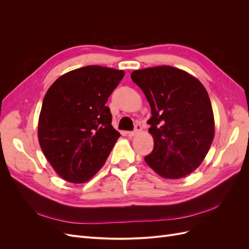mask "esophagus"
<instances>
[{"label": "esophagus", "instance_id": "34e87169", "mask_svg": "<svg viewBox=\"0 0 249 249\" xmlns=\"http://www.w3.org/2000/svg\"><path fill=\"white\" fill-rule=\"evenodd\" d=\"M141 131V125L140 124H136L135 125V130L134 131H130V132H127V136L129 137H134L135 135H136L137 133H139Z\"/></svg>", "mask_w": 249, "mask_h": 249}]
</instances>
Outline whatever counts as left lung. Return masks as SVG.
<instances>
[{"instance_id": "obj_1", "label": "left lung", "mask_w": 249, "mask_h": 249, "mask_svg": "<svg viewBox=\"0 0 249 249\" xmlns=\"http://www.w3.org/2000/svg\"><path fill=\"white\" fill-rule=\"evenodd\" d=\"M149 103L148 132L154 149L148 166L166 178H180L196 169L214 139V115L206 88L188 72L163 65L131 73Z\"/></svg>"}]
</instances>
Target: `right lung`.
Returning a JSON list of instances; mask_svg holds the SVG:
<instances>
[{
  "instance_id": "obj_1",
  "label": "right lung",
  "mask_w": 249,
  "mask_h": 249,
  "mask_svg": "<svg viewBox=\"0 0 249 249\" xmlns=\"http://www.w3.org/2000/svg\"><path fill=\"white\" fill-rule=\"evenodd\" d=\"M124 76V71L88 65L63 74L47 91L38 120L39 144L67 182L91 178L119 138L106 103Z\"/></svg>"
}]
</instances>
